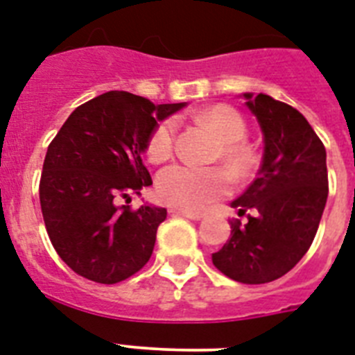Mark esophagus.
<instances>
[{
  "mask_svg": "<svg viewBox=\"0 0 355 355\" xmlns=\"http://www.w3.org/2000/svg\"><path fill=\"white\" fill-rule=\"evenodd\" d=\"M169 213L173 215H180V217H186V218H191V220H200V218L206 217V213H200V211H184V209H171Z\"/></svg>",
  "mask_w": 355,
  "mask_h": 355,
  "instance_id": "obj_1",
  "label": "esophagus"
}]
</instances>
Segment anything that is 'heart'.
Listing matches in <instances>:
<instances>
[{
	"label": "heart",
	"instance_id": "b5f03b06",
	"mask_svg": "<svg viewBox=\"0 0 355 355\" xmlns=\"http://www.w3.org/2000/svg\"><path fill=\"white\" fill-rule=\"evenodd\" d=\"M198 118L209 123L213 131L220 138V151L223 158L233 177H250L257 166V155L252 146L244 142L248 125L243 114L226 103H217L204 109ZM177 140V120L166 118L158 122L151 131L146 144V155L149 162L162 164L173 157ZM232 187V175L220 166H191V164H175L164 169L157 178V193L162 202L168 206L184 209V211H197L207 204L224 197Z\"/></svg>",
	"mask_w": 355,
	"mask_h": 355
}]
</instances>
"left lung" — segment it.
<instances>
[{"label":"left lung","mask_w":355,"mask_h":355,"mask_svg":"<svg viewBox=\"0 0 355 355\" xmlns=\"http://www.w3.org/2000/svg\"><path fill=\"white\" fill-rule=\"evenodd\" d=\"M264 135L257 178L233 200L232 237L211 255L217 270L244 284L282 277L312 246L328 197L327 149L297 109L268 94H244Z\"/></svg>","instance_id":"left-lung-1"}]
</instances>
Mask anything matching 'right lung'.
<instances>
[{"mask_svg": "<svg viewBox=\"0 0 355 355\" xmlns=\"http://www.w3.org/2000/svg\"><path fill=\"white\" fill-rule=\"evenodd\" d=\"M184 105L109 91L74 109L49 144L40 204L49 239L74 273L114 284L146 266L168 211L118 200L151 186L142 162L149 135Z\"/></svg>", "mask_w": 355, "mask_h": 355, "instance_id": "right-lung-1", "label": "right lung"}]
</instances>
